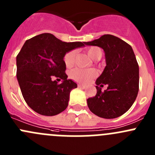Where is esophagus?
Here are the masks:
<instances>
[{
    "mask_svg": "<svg viewBox=\"0 0 155 155\" xmlns=\"http://www.w3.org/2000/svg\"><path fill=\"white\" fill-rule=\"evenodd\" d=\"M78 87H80V88H85V85H82V84H78Z\"/></svg>",
    "mask_w": 155,
    "mask_h": 155,
    "instance_id": "esophagus-1",
    "label": "esophagus"
}]
</instances>
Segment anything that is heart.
<instances>
[{"instance_id": "heart-1", "label": "heart", "mask_w": 155, "mask_h": 155, "mask_svg": "<svg viewBox=\"0 0 155 155\" xmlns=\"http://www.w3.org/2000/svg\"><path fill=\"white\" fill-rule=\"evenodd\" d=\"M87 54L94 60H98L102 57L103 51L102 49L97 46H91L85 49ZM75 60H76V51L71 50L65 54L64 57V61L65 66L68 68H70L74 65ZM70 76L73 80L79 83L86 84L90 82L91 79L97 76L96 70L94 69H74L72 70L70 73Z\"/></svg>"}]
</instances>
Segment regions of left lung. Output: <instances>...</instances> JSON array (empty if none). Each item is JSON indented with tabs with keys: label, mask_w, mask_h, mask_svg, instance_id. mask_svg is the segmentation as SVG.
Instances as JSON below:
<instances>
[{
	"label": "left lung",
	"mask_w": 155,
	"mask_h": 155,
	"mask_svg": "<svg viewBox=\"0 0 155 155\" xmlns=\"http://www.w3.org/2000/svg\"><path fill=\"white\" fill-rule=\"evenodd\" d=\"M87 46H96L105 51L107 66L96 80L97 94L87 100L91 112L104 118H115L132 107L139 91V65L133 48L121 39L105 34ZM107 84L104 92L101 87Z\"/></svg>",
	"instance_id": "1"
}]
</instances>
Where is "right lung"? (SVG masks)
<instances>
[{"label":"right lung","mask_w":155,"mask_h":155,"mask_svg":"<svg viewBox=\"0 0 155 155\" xmlns=\"http://www.w3.org/2000/svg\"><path fill=\"white\" fill-rule=\"evenodd\" d=\"M85 43L62 42L48 33L26 40L16 57V77L23 97L33 110L52 116L66 109L70 91L77 85L68 79L64 57ZM54 78L63 82L58 84Z\"/></svg>","instance_id":"add662e5"}]
</instances>
